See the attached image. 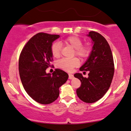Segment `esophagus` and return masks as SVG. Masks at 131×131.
<instances>
[{
  "label": "esophagus",
  "instance_id": "esophagus-1",
  "mask_svg": "<svg viewBox=\"0 0 131 131\" xmlns=\"http://www.w3.org/2000/svg\"><path fill=\"white\" fill-rule=\"evenodd\" d=\"M73 78V75L71 74V73H69V79H72Z\"/></svg>",
  "mask_w": 131,
  "mask_h": 131
}]
</instances>
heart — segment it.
<instances>
[{
  "instance_id": "obj_1",
  "label": "heart",
  "mask_w": 131,
  "mask_h": 131,
  "mask_svg": "<svg viewBox=\"0 0 131 131\" xmlns=\"http://www.w3.org/2000/svg\"><path fill=\"white\" fill-rule=\"evenodd\" d=\"M61 42L66 46H70L74 49L73 56L76 55L81 59H85L89 56L91 49L89 45H82L83 40L77 36H70L63 39ZM51 52L52 56L59 58L61 54V46L59 42H54L51 46ZM80 64L79 59L73 58L72 59H62L57 63L58 67L66 71L70 72Z\"/></svg>"
}]
</instances>
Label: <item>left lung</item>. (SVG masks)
I'll return each mask as SVG.
<instances>
[{
  "label": "left lung",
  "mask_w": 131,
  "mask_h": 131,
  "mask_svg": "<svg viewBox=\"0 0 131 131\" xmlns=\"http://www.w3.org/2000/svg\"><path fill=\"white\" fill-rule=\"evenodd\" d=\"M88 36L93 41V46L89 59L80 68V71H89V77L77 73L74 77L81 82L76 90L78 97L87 103L101 99L109 89L114 72L113 56L106 39L95 31H90Z\"/></svg>",
  "instance_id": "left-lung-1"
}]
</instances>
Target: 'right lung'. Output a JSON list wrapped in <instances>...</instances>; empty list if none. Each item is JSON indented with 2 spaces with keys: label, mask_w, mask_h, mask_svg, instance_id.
I'll list each match as a JSON object with an SVG mask.
<instances>
[{
  "label": "right lung",
  "mask_w": 131,
  "mask_h": 131,
  "mask_svg": "<svg viewBox=\"0 0 131 131\" xmlns=\"http://www.w3.org/2000/svg\"><path fill=\"white\" fill-rule=\"evenodd\" d=\"M59 38L58 35L36 34L26 42L19 57V73L23 88L31 98L43 105L57 100L59 89L69 77L59 69H56L52 75L46 72L53 61L51 46Z\"/></svg>",
  "instance_id": "obj_1"
}]
</instances>
